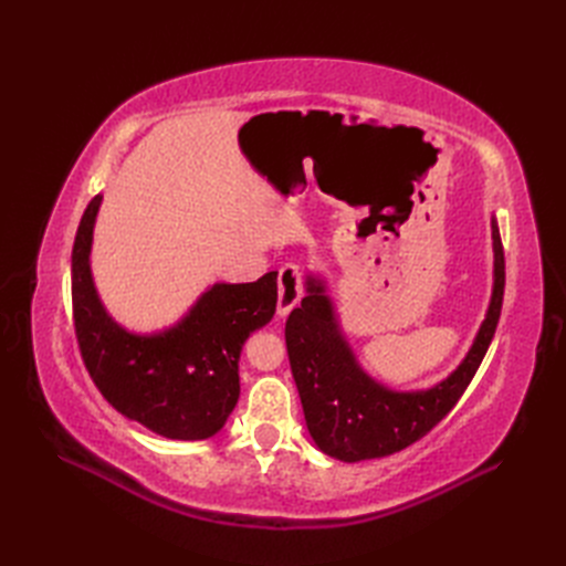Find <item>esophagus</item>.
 <instances>
[{
	"instance_id": "34e87169",
	"label": "esophagus",
	"mask_w": 566,
	"mask_h": 566,
	"mask_svg": "<svg viewBox=\"0 0 566 566\" xmlns=\"http://www.w3.org/2000/svg\"><path fill=\"white\" fill-rule=\"evenodd\" d=\"M304 293L302 269L297 264H285L279 273V316L285 318L300 304Z\"/></svg>"
}]
</instances>
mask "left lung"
<instances>
[{"instance_id":"obj_1","label":"left lung","mask_w":566,"mask_h":566,"mask_svg":"<svg viewBox=\"0 0 566 566\" xmlns=\"http://www.w3.org/2000/svg\"><path fill=\"white\" fill-rule=\"evenodd\" d=\"M493 287L486 316L465 358L427 389H391L364 370L347 342L325 279L306 273V297L290 312L285 345L300 391L306 430L335 460L358 462L403 451L449 416L491 345L501 318L505 254L499 221L491 217Z\"/></svg>"}]
</instances>
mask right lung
<instances>
[{
    "mask_svg": "<svg viewBox=\"0 0 566 566\" xmlns=\"http://www.w3.org/2000/svg\"><path fill=\"white\" fill-rule=\"evenodd\" d=\"M104 196L82 214L73 245L75 335L94 385L129 420L167 439L214 437L241 397L245 339L276 314V271L254 283H214L175 325L134 333L98 297L92 273L94 224Z\"/></svg>",
    "mask_w": 566,
    "mask_h": 566,
    "instance_id": "right-lung-1",
    "label": "right lung"
}]
</instances>
